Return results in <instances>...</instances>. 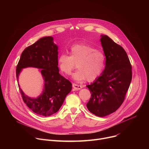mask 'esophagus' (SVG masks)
Returning <instances> with one entry per match:
<instances>
[{"mask_svg": "<svg viewBox=\"0 0 149 149\" xmlns=\"http://www.w3.org/2000/svg\"><path fill=\"white\" fill-rule=\"evenodd\" d=\"M72 87L74 90H79L82 88V87L81 86H79V85H77L74 83L72 84Z\"/></svg>", "mask_w": 149, "mask_h": 149, "instance_id": "esophagus-1", "label": "esophagus"}]
</instances>
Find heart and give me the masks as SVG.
<instances>
[{
	"label": "heart",
	"mask_w": 149,
	"mask_h": 149,
	"mask_svg": "<svg viewBox=\"0 0 149 149\" xmlns=\"http://www.w3.org/2000/svg\"><path fill=\"white\" fill-rule=\"evenodd\" d=\"M105 55L94 47L87 44H76L71 47L70 55L62 54L58 59L60 70L70 75L77 67L78 70L72 77L77 81L87 79L93 81L102 73L105 67Z\"/></svg>",
	"instance_id": "heart-1"
}]
</instances>
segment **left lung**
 <instances>
[{
  "instance_id": "1",
  "label": "left lung",
  "mask_w": 149,
  "mask_h": 149,
  "mask_svg": "<svg viewBox=\"0 0 149 149\" xmlns=\"http://www.w3.org/2000/svg\"><path fill=\"white\" fill-rule=\"evenodd\" d=\"M101 45L106 58L101 76L87 86L91 98L88 110L98 117L115 112L123 104L132 79V67L122 47L107 35H101Z\"/></svg>"
}]
</instances>
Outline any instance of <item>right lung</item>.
I'll return each instance as SVG.
<instances>
[{
    "label": "right lung",
    "mask_w": 149,
    "mask_h": 149,
    "mask_svg": "<svg viewBox=\"0 0 149 149\" xmlns=\"http://www.w3.org/2000/svg\"><path fill=\"white\" fill-rule=\"evenodd\" d=\"M52 36L39 39L26 48L21 54L16 67L17 81L23 68L35 67L41 69L44 80L42 93L36 98L26 95L19 87L24 102L35 113L48 117L56 113L61 108L67 94L72 90V84L59 73L58 46Z\"/></svg>",
    "instance_id": "add662e5"
}]
</instances>
